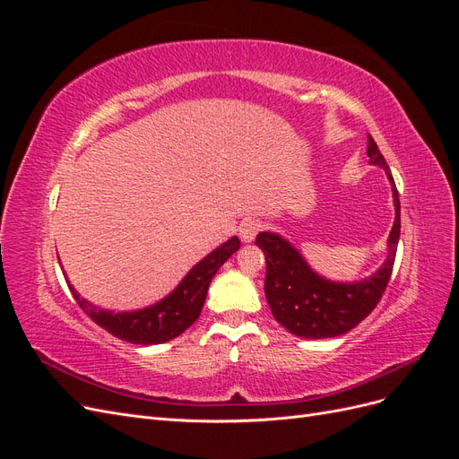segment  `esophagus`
<instances>
[{"instance_id": "esophagus-1", "label": "esophagus", "mask_w": 459, "mask_h": 459, "mask_svg": "<svg viewBox=\"0 0 459 459\" xmlns=\"http://www.w3.org/2000/svg\"><path fill=\"white\" fill-rule=\"evenodd\" d=\"M260 228H262V224H260L258 220H243L241 224H239V238H241V241L251 243L256 238V233L260 231Z\"/></svg>"}]
</instances>
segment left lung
<instances>
[{
    "mask_svg": "<svg viewBox=\"0 0 459 459\" xmlns=\"http://www.w3.org/2000/svg\"><path fill=\"white\" fill-rule=\"evenodd\" d=\"M369 164L381 166L393 184L396 218L388 238V256L383 266L371 277L358 283L327 281L310 270L304 258L280 235L262 231L255 245L266 256V293L273 317L287 331L304 339L337 337L356 327L377 307L391 280L396 245L400 239V199L391 169L377 143L369 135L368 143Z\"/></svg>",
    "mask_w": 459,
    "mask_h": 459,
    "instance_id": "left-lung-1",
    "label": "left lung"
}]
</instances>
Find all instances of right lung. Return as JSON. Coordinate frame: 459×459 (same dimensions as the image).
Here are the masks:
<instances>
[{"label":"right lung","mask_w":459,"mask_h":459,"mask_svg":"<svg viewBox=\"0 0 459 459\" xmlns=\"http://www.w3.org/2000/svg\"><path fill=\"white\" fill-rule=\"evenodd\" d=\"M239 239L231 238L228 243L214 248V251L204 256L199 264L189 270L172 293L162 299L152 307L137 312L126 314H113L108 310H100L74 290L73 285H68L71 293L74 295L78 307L84 310L93 322L126 342L134 344H159L166 342L182 333L195 322L201 316V308L206 299L208 285H211L214 273L235 251H239Z\"/></svg>","instance_id":"obj_1"}]
</instances>
